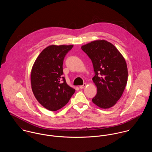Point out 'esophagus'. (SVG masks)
<instances>
[{
    "label": "esophagus",
    "instance_id": "1",
    "mask_svg": "<svg viewBox=\"0 0 152 152\" xmlns=\"http://www.w3.org/2000/svg\"><path fill=\"white\" fill-rule=\"evenodd\" d=\"M86 86V83H84L83 85L80 86H79V88H81V89H82V88H83Z\"/></svg>",
    "mask_w": 152,
    "mask_h": 152
}]
</instances>
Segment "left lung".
<instances>
[{
    "mask_svg": "<svg viewBox=\"0 0 152 152\" xmlns=\"http://www.w3.org/2000/svg\"><path fill=\"white\" fill-rule=\"evenodd\" d=\"M91 60L97 88L92 101L101 108L114 106L121 98L128 80L125 59L115 47L105 40L92 41L82 47Z\"/></svg>",
    "mask_w": 152,
    "mask_h": 152,
    "instance_id": "left-lung-1",
    "label": "left lung"
}]
</instances>
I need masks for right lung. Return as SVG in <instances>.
<instances>
[{"instance_id": "right-lung-1", "label": "right lung", "mask_w": 152, "mask_h": 152, "mask_svg": "<svg viewBox=\"0 0 152 152\" xmlns=\"http://www.w3.org/2000/svg\"><path fill=\"white\" fill-rule=\"evenodd\" d=\"M73 45H50L34 62L31 83L34 96L46 109L57 111L68 103L75 90L68 86L63 72L65 56Z\"/></svg>"}]
</instances>
